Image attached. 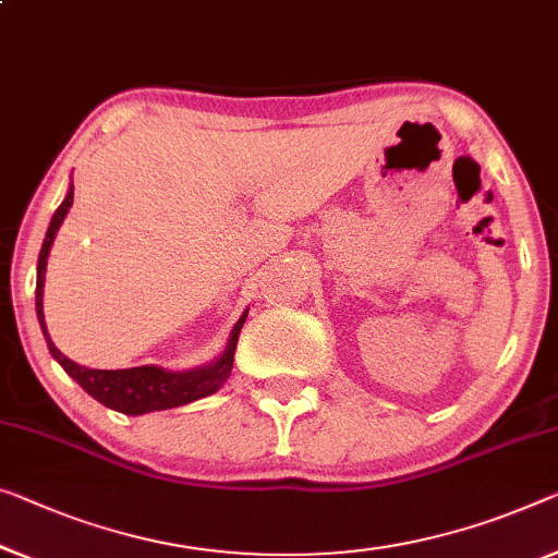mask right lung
I'll return each mask as SVG.
<instances>
[{"instance_id":"1","label":"right lung","mask_w":558,"mask_h":558,"mask_svg":"<svg viewBox=\"0 0 558 558\" xmlns=\"http://www.w3.org/2000/svg\"><path fill=\"white\" fill-rule=\"evenodd\" d=\"M72 199H74V187H70L64 203L57 207L54 218H52V222H49V230L45 235V243H41L39 263H37V318H39L41 330H45L49 353L60 361L62 368L70 373V376L77 380V384L85 388L89 396L97 398V401L107 405V409L128 413V415L174 409V405L193 403V401H197V398L215 393V390H218L230 378L238 336H240V330H243L247 313L235 323V328H232L228 348H226V353L220 355V361L207 365V368H197V371H187V373H170V371L155 368V365H140V368H128V371L87 368V365H80L72 359H66L60 348L49 340L47 326H45V313H41V288H45L49 247H52V243H54V235L62 226L66 210L72 207Z\"/></svg>"}]
</instances>
